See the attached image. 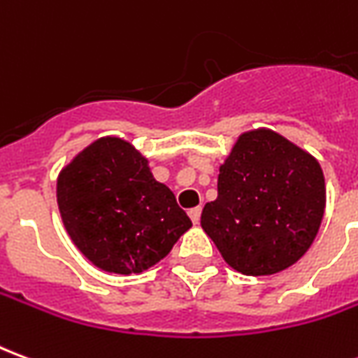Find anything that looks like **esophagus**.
Instances as JSON below:
<instances>
[{
    "instance_id": "1",
    "label": "esophagus",
    "mask_w": 358,
    "mask_h": 358,
    "mask_svg": "<svg viewBox=\"0 0 358 358\" xmlns=\"http://www.w3.org/2000/svg\"><path fill=\"white\" fill-rule=\"evenodd\" d=\"M189 218H192V222L194 224H199V218H201V207H195V209H189Z\"/></svg>"
}]
</instances>
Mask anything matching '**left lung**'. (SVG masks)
Wrapping results in <instances>:
<instances>
[{"label": "left lung", "mask_w": 358, "mask_h": 358, "mask_svg": "<svg viewBox=\"0 0 358 358\" xmlns=\"http://www.w3.org/2000/svg\"><path fill=\"white\" fill-rule=\"evenodd\" d=\"M326 209L315 157L268 128L243 132L220 164L218 197L201 228L234 270L270 276L305 255Z\"/></svg>", "instance_id": "1"}]
</instances>
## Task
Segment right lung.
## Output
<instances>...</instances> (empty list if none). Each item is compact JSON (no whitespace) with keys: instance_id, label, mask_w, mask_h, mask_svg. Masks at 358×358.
Listing matches in <instances>:
<instances>
[{"instance_id":"1","label":"right lung","mask_w":358,"mask_h":358,"mask_svg":"<svg viewBox=\"0 0 358 358\" xmlns=\"http://www.w3.org/2000/svg\"><path fill=\"white\" fill-rule=\"evenodd\" d=\"M57 205L66 234L97 268L140 274L171 253L192 220L130 141L105 136L63 166Z\"/></svg>"}]
</instances>
